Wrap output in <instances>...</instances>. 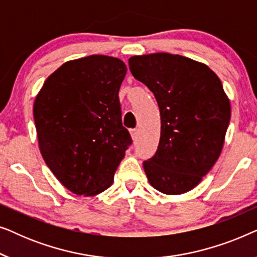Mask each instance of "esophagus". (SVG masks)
Here are the masks:
<instances>
[{
    "label": "esophagus",
    "mask_w": 257,
    "mask_h": 257,
    "mask_svg": "<svg viewBox=\"0 0 257 257\" xmlns=\"http://www.w3.org/2000/svg\"><path fill=\"white\" fill-rule=\"evenodd\" d=\"M130 133H131V137L133 140L137 139V137H138V128H131L130 130Z\"/></svg>",
    "instance_id": "obj_1"
}]
</instances>
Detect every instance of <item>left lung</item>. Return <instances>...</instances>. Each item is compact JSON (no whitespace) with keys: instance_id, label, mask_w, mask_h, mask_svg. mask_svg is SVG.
I'll return each mask as SVG.
<instances>
[{"instance_id":"left-lung-1","label":"left lung","mask_w":257,"mask_h":257,"mask_svg":"<svg viewBox=\"0 0 257 257\" xmlns=\"http://www.w3.org/2000/svg\"><path fill=\"white\" fill-rule=\"evenodd\" d=\"M133 77L159 105L160 142L144 161L150 184L168 195L191 191L219 159L230 120V103L208 66L167 52L133 56Z\"/></svg>"}]
</instances>
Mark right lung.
<instances>
[{
    "mask_svg": "<svg viewBox=\"0 0 257 257\" xmlns=\"http://www.w3.org/2000/svg\"><path fill=\"white\" fill-rule=\"evenodd\" d=\"M125 75L120 59L87 56L56 70L35 99L42 157L77 195H96L110 187L132 144L118 97Z\"/></svg>",
    "mask_w": 257,
    "mask_h": 257,
    "instance_id": "add662e5",
    "label": "right lung"
}]
</instances>
